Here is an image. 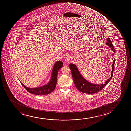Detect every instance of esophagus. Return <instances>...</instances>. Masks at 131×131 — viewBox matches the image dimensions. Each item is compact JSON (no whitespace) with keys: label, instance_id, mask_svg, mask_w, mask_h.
<instances>
[{"label":"esophagus","instance_id":"1","mask_svg":"<svg viewBox=\"0 0 131 131\" xmlns=\"http://www.w3.org/2000/svg\"><path fill=\"white\" fill-rule=\"evenodd\" d=\"M66 58L67 59V60H71V58L70 56H68V57H67Z\"/></svg>","mask_w":131,"mask_h":131}]
</instances>
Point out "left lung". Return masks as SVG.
Returning a JSON list of instances; mask_svg holds the SVG:
<instances>
[{
    "label": "left lung",
    "mask_w": 131,
    "mask_h": 131,
    "mask_svg": "<svg viewBox=\"0 0 131 131\" xmlns=\"http://www.w3.org/2000/svg\"><path fill=\"white\" fill-rule=\"evenodd\" d=\"M106 42V44L114 52H115V49L110 39L109 38H107ZM115 58L114 59L113 63H112V69L111 72V76L110 78L105 81L102 84H94L88 82L82 76L79 71H78L76 66L73 63H70L69 67L70 68L72 77L74 80V83L75 87L80 91L81 92L92 94L98 92L104 88L106 84H107L113 77V74L114 68L115 67Z\"/></svg>",
    "instance_id": "obj_1"
}]
</instances>
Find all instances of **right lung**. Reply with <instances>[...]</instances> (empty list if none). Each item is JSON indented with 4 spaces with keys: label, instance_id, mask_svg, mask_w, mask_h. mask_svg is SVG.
<instances>
[{
    "label": "right lung",
    "instance_id": "obj_1",
    "mask_svg": "<svg viewBox=\"0 0 131 131\" xmlns=\"http://www.w3.org/2000/svg\"><path fill=\"white\" fill-rule=\"evenodd\" d=\"M63 63L61 61H58L55 63L52 72L51 78H50V81L47 84L43 86L42 87L36 88H29L26 87L21 83L20 81V82L24 88L29 92L31 94L38 95L49 94L51 92L53 91L56 88L58 72L59 70L63 67Z\"/></svg>",
    "mask_w": 131,
    "mask_h": 131
}]
</instances>
